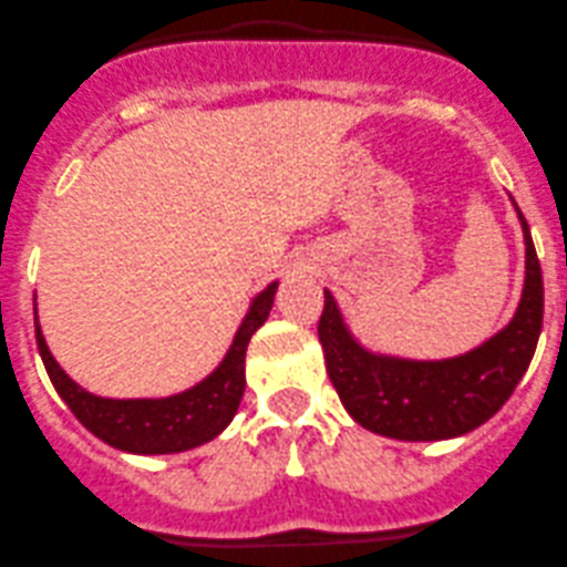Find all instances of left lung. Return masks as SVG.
<instances>
[{
  "instance_id": "8db88e82",
  "label": "left lung",
  "mask_w": 567,
  "mask_h": 567,
  "mask_svg": "<svg viewBox=\"0 0 567 567\" xmlns=\"http://www.w3.org/2000/svg\"><path fill=\"white\" fill-rule=\"evenodd\" d=\"M526 245V278L512 320L478 348L451 359H401L373 353L344 326L326 292L320 333L326 370L350 417L368 431L403 442L462 436L487 423L529 370L543 328V272L529 225L517 212Z\"/></svg>"
}]
</instances>
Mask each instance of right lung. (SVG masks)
I'll return each mask as SVG.
<instances>
[{"label":"right lung","instance_id":"obj_1","mask_svg":"<svg viewBox=\"0 0 567 567\" xmlns=\"http://www.w3.org/2000/svg\"><path fill=\"white\" fill-rule=\"evenodd\" d=\"M275 289H278V280L256 295L219 368L199 384L169 398H100L83 390L78 381L69 379L66 370L50 353L35 317L38 353L44 359L52 386L66 401L74 417L111 449L144 456L181 454L223 434L234 420L245 395L247 344L272 311Z\"/></svg>","mask_w":567,"mask_h":567}]
</instances>
